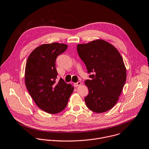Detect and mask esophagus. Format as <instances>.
Wrapping results in <instances>:
<instances>
[{
    "label": "esophagus",
    "mask_w": 149,
    "mask_h": 149,
    "mask_svg": "<svg viewBox=\"0 0 149 149\" xmlns=\"http://www.w3.org/2000/svg\"><path fill=\"white\" fill-rule=\"evenodd\" d=\"M81 85V83L80 81H78L77 83H74V86L76 87H78V86H80Z\"/></svg>",
    "instance_id": "1"
}]
</instances>
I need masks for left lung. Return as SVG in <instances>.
I'll list each match as a JSON object with an SVG mask.
<instances>
[{"mask_svg":"<svg viewBox=\"0 0 149 149\" xmlns=\"http://www.w3.org/2000/svg\"><path fill=\"white\" fill-rule=\"evenodd\" d=\"M78 54L85 63L91 80L85 81L89 93L85 97L87 107L100 113L110 110L117 102L127 79L123 59L109 42L97 39L77 46Z\"/></svg>","mask_w":149,"mask_h":149,"instance_id":"left-lung-1","label":"left lung"}]
</instances>
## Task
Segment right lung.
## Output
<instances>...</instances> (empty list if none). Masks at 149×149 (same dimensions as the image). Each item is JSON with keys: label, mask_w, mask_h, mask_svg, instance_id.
<instances>
[{"label": "right lung", "mask_w": 149, "mask_h": 149, "mask_svg": "<svg viewBox=\"0 0 149 149\" xmlns=\"http://www.w3.org/2000/svg\"><path fill=\"white\" fill-rule=\"evenodd\" d=\"M65 44L52 43L36 47L29 55L25 70L26 88L36 104L50 114L62 111L74 87L62 79L56 82V57L67 49Z\"/></svg>", "instance_id": "right-lung-1"}]
</instances>
